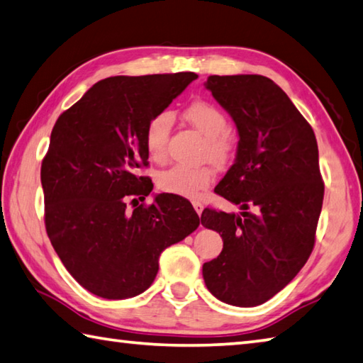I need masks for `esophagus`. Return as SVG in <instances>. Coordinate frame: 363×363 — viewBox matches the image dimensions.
I'll list each match as a JSON object with an SVG mask.
<instances>
[{
    "label": "esophagus",
    "mask_w": 363,
    "mask_h": 363,
    "mask_svg": "<svg viewBox=\"0 0 363 363\" xmlns=\"http://www.w3.org/2000/svg\"><path fill=\"white\" fill-rule=\"evenodd\" d=\"M193 207H194V210H196V213L201 216V215H202V210H203V205H202L201 202H194Z\"/></svg>",
    "instance_id": "1"
}]
</instances>
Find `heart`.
Segmentation results:
<instances>
[{
    "label": "heart",
    "instance_id": "b5f03b06",
    "mask_svg": "<svg viewBox=\"0 0 363 363\" xmlns=\"http://www.w3.org/2000/svg\"><path fill=\"white\" fill-rule=\"evenodd\" d=\"M183 118L205 138L203 153L211 162L224 166L230 161L234 155V139L228 131V117L220 107L208 101H194L183 111ZM170 128H172V115L169 112L156 113L148 121L143 142H145L148 156L153 161H162L166 158ZM213 175V169L207 166H172L158 174L156 184L162 193L196 199L202 189L210 186Z\"/></svg>",
    "mask_w": 363,
    "mask_h": 363
}]
</instances>
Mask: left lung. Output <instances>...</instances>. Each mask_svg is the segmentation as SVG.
<instances>
[{
	"mask_svg": "<svg viewBox=\"0 0 363 363\" xmlns=\"http://www.w3.org/2000/svg\"><path fill=\"white\" fill-rule=\"evenodd\" d=\"M211 91L238 133L237 156L215 193L240 215L205 208L201 221L223 237L221 255L202 267L221 302L256 306L296 278L308 261L324 183L311 126L264 75H210Z\"/></svg>",
	"mask_w": 363,
	"mask_h": 363,
	"instance_id": "8db88e82",
	"label": "left lung"
}]
</instances>
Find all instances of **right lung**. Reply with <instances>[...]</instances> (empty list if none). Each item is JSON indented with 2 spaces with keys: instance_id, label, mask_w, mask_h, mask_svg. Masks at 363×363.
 <instances>
[{
  "instance_id": "obj_1",
  "label": "right lung",
  "mask_w": 363,
  "mask_h": 363,
  "mask_svg": "<svg viewBox=\"0 0 363 363\" xmlns=\"http://www.w3.org/2000/svg\"><path fill=\"white\" fill-rule=\"evenodd\" d=\"M196 79L179 72L99 80L55 123L40 167L47 235L94 296L121 300L147 291L161 252L199 228L191 203L167 194L126 211L129 197L145 199L153 189L139 175L148 166V121Z\"/></svg>"
}]
</instances>
